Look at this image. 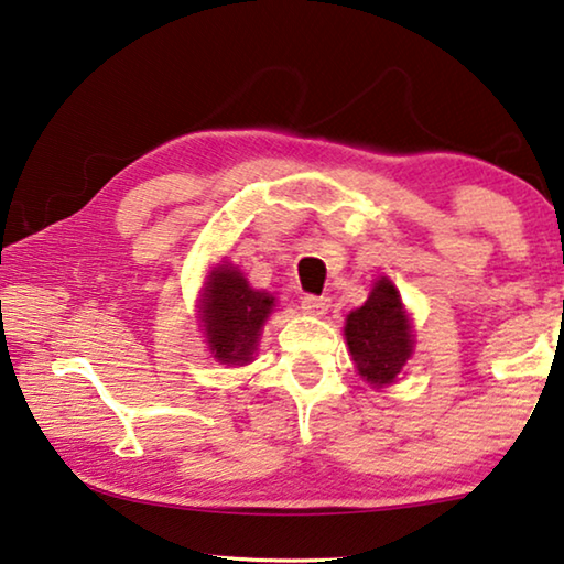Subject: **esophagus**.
I'll use <instances>...</instances> for the list:
<instances>
[{"label": "esophagus", "mask_w": 564, "mask_h": 564, "mask_svg": "<svg viewBox=\"0 0 564 564\" xmlns=\"http://www.w3.org/2000/svg\"><path fill=\"white\" fill-rule=\"evenodd\" d=\"M302 310H305L307 315L323 317L325 312L330 310V297H317V294H305V297H302Z\"/></svg>", "instance_id": "obj_1"}]
</instances>
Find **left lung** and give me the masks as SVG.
<instances>
[{"instance_id": "1", "label": "left lung", "mask_w": 564, "mask_h": 564, "mask_svg": "<svg viewBox=\"0 0 564 564\" xmlns=\"http://www.w3.org/2000/svg\"><path fill=\"white\" fill-rule=\"evenodd\" d=\"M345 340L358 372L370 386L393 383L413 352V330L401 294L388 276H380L366 305L345 319Z\"/></svg>"}]
</instances>
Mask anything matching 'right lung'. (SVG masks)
I'll return each instance as SVG.
<instances>
[{"label":"right lung","mask_w":564,"mask_h":564,"mask_svg":"<svg viewBox=\"0 0 564 564\" xmlns=\"http://www.w3.org/2000/svg\"><path fill=\"white\" fill-rule=\"evenodd\" d=\"M274 310V297L252 290L237 267L219 264L202 300V323L209 350L227 366H245L257 350L259 333Z\"/></svg>","instance_id":"1"}]
</instances>
